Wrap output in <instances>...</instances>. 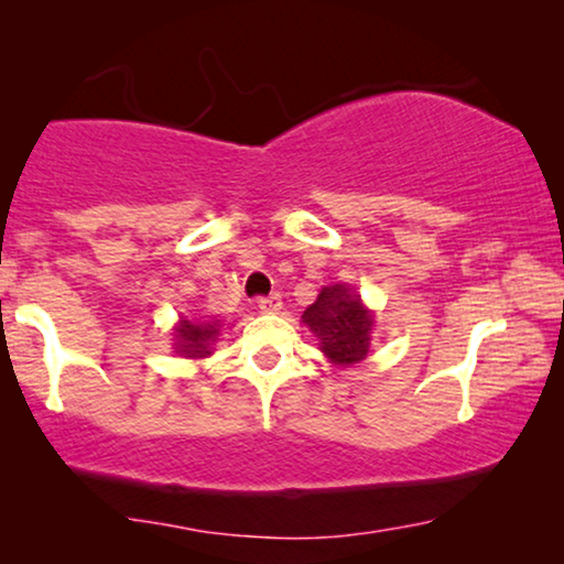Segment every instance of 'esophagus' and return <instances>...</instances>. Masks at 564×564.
<instances>
[{
    "mask_svg": "<svg viewBox=\"0 0 564 564\" xmlns=\"http://www.w3.org/2000/svg\"><path fill=\"white\" fill-rule=\"evenodd\" d=\"M258 306H260V312H265V314H275L278 310H281V296H278V294L262 296V299H258Z\"/></svg>",
    "mask_w": 564,
    "mask_h": 564,
    "instance_id": "34e87169",
    "label": "esophagus"
}]
</instances>
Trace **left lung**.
<instances>
[{
	"label": "left lung",
	"mask_w": 564,
	"mask_h": 564,
	"mask_svg": "<svg viewBox=\"0 0 564 564\" xmlns=\"http://www.w3.org/2000/svg\"><path fill=\"white\" fill-rule=\"evenodd\" d=\"M304 322L319 337V348L337 366H350L366 358L371 345L373 314L360 304V299L348 286L322 289Z\"/></svg>",
	"instance_id": "1"
}]
</instances>
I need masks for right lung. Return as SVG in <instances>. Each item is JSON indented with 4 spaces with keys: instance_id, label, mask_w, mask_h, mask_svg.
Masks as SVG:
<instances>
[{
    "instance_id": "add662e5",
    "label": "right lung",
    "mask_w": 564,
    "mask_h": 564,
    "mask_svg": "<svg viewBox=\"0 0 564 564\" xmlns=\"http://www.w3.org/2000/svg\"><path fill=\"white\" fill-rule=\"evenodd\" d=\"M216 335H219V322L180 319V325L175 329V337H177L175 348H177V352H183L185 358H204L212 352Z\"/></svg>"
}]
</instances>
